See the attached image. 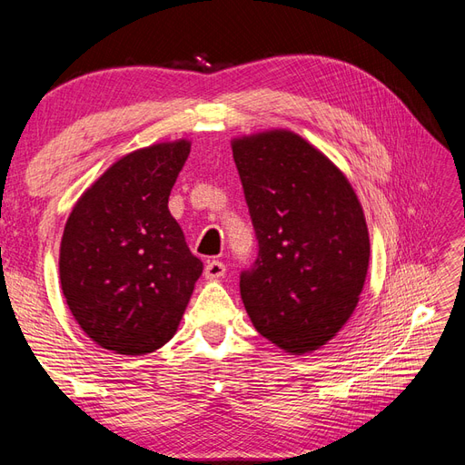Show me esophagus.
<instances>
[{
	"instance_id": "1",
	"label": "esophagus",
	"mask_w": 465,
	"mask_h": 465,
	"mask_svg": "<svg viewBox=\"0 0 465 465\" xmlns=\"http://www.w3.org/2000/svg\"><path fill=\"white\" fill-rule=\"evenodd\" d=\"M224 272H227V267H224V263L219 262V260L207 262V263H205V270H203V273H205L207 279H219V277L224 275Z\"/></svg>"
}]
</instances>
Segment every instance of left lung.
<instances>
[{
    "label": "left lung",
    "instance_id": "1",
    "mask_svg": "<svg viewBox=\"0 0 465 465\" xmlns=\"http://www.w3.org/2000/svg\"><path fill=\"white\" fill-rule=\"evenodd\" d=\"M258 254L241 272V297L256 330L289 353L340 331L369 270L362 207L347 178L291 132L232 143Z\"/></svg>",
    "mask_w": 465,
    "mask_h": 465
}]
</instances>
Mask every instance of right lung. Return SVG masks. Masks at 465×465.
Wrapping results in <instances>:
<instances>
[{
  "label": "right lung",
  "instance_id": "add662e5",
  "mask_svg": "<svg viewBox=\"0 0 465 465\" xmlns=\"http://www.w3.org/2000/svg\"><path fill=\"white\" fill-rule=\"evenodd\" d=\"M190 143H161L112 164L69 215L60 279L69 311L93 341L145 355L174 335L203 263L168 195Z\"/></svg>",
  "mask_w": 465,
  "mask_h": 465
}]
</instances>
